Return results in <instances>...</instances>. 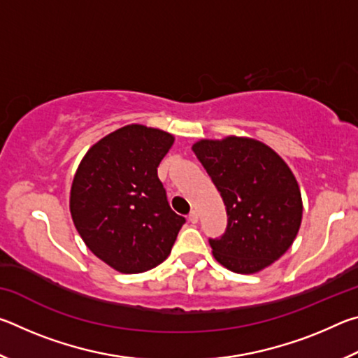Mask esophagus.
I'll return each instance as SVG.
<instances>
[{
	"label": "esophagus",
	"instance_id": "34e87169",
	"mask_svg": "<svg viewBox=\"0 0 358 358\" xmlns=\"http://www.w3.org/2000/svg\"><path fill=\"white\" fill-rule=\"evenodd\" d=\"M187 220H189L192 224H197V221H199V213L196 210H192L191 213H189V216H187Z\"/></svg>",
	"mask_w": 358,
	"mask_h": 358
}]
</instances>
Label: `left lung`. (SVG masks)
<instances>
[{
    "label": "left lung",
    "instance_id": "obj_1",
    "mask_svg": "<svg viewBox=\"0 0 358 358\" xmlns=\"http://www.w3.org/2000/svg\"><path fill=\"white\" fill-rule=\"evenodd\" d=\"M192 151L227 211V227L210 238L215 259L235 273L264 270L286 252L301 224V194L289 166L265 143L230 136L199 141Z\"/></svg>",
    "mask_w": 358,
    "mask_h": 358
}]
</instances>
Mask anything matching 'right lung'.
Listing matches in <instances>:
<instances>
[{
    "label": "right lung",
    "instance_id": "obj_1",
    "mask_svg": "<svg viewBox=\"0 0 358 358\" xmlns=\"http://www.w3.org/2000/svg\"><path fill=\"white\" fill-rule=\"evenodd\" d=\"M173 141L161 129L128 124L94 143L74 175L69 208L77 232L121 273L164 262L186 221L171 208L157 178Z\"/></svg>",
    "mask_w": 358,
    "mask_h": 358
}]
</instances>
